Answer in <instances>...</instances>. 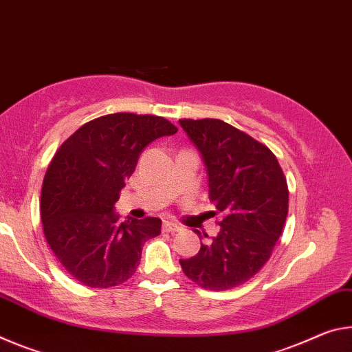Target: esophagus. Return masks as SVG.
Here are the masks:
<instances>
[{"label": "esophagus", "instance_id": "obj_1", "mask_svg": "<svg viewBox=\"0 0 352 352\" xmlns=\"http://www.w3.org/2000/svg\"><path fill=\"white\" fill-rule=\"evenodd\" d=\"M162 230L164 232H177V230H181V226H177V224L173 221H164Z\"/></svg>", "mask_w": 352, "mask_h": 352}]
</instances>
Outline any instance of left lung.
Listing matches in <instances>:
<instances>
[{
  "label": "left lung",
  "instance_id": "8db88e82",
  "mask_svg": "<svg viewBox=\"0 0 352 352\" xmlns=\"http://www.w3.org/2000/svg\"><path fill=\"white\" fill-rule=\"evenodd\" d=\"M179 123L207 168L214 215L223 217L217 237L179 263L187 278L206 290L234 289L272 257L289 214L287 179L268 146L246 132L217 118Z\"/></svg>",
  "mask_w": 352,
  "mask_h": 352
}]
</instances>
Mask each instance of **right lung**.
Masks as SVG:
<instances>
[{
    "label": "right lung",
    "instance_id": "right-lung-1",
    "mask_svg": "<svg viewBox=\"0 0 352 352\" xmlns=\"http://www.w3.org/2000/svg\"><path fill=\"white\" fill-rule=\"evenodd\" d=\"M177 128L157 115L111 113L85 123L57 149L46 171L40 214L51 251L65 272L91 289L128 280L142 246L162 221H120L113 206L149 143Z\"/></svg>",
    "mask_w": 352,
    "mask_h": 352
}]
</instances>
